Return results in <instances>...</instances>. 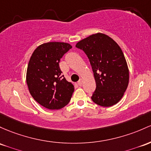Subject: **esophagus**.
<instances>
[{
    "mask_svg": "<svg viewBox=\"0 0 151 151\" xmlns=\"http://www.w3.org/2000/svg\"><path fill=\"white\" fill-rule=\"evenodd\" d=\"M77 84H78L79 86H82V84H83V81H82V79H79V82H78V83H77Z\"/></svg>",
    "mask_w": 151,
    "mask_h": 151,
    "instance_id": "1",
    "label": "esophagus"
}]
</instances>
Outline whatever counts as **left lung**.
<instances>
[{"mask_svg": "<svg viewBox=\"0 0 151 151\" xmlns=\"http://www.w3.org/2000/svg\"><path fill=\"white\" fill-rule=\"evenodd\" d=\"M76 47L84 51L94 73L96 89L91 97L97 105L110 107L122 99L129 82V70L118 44L101 33L79 41Z\"/></svg>", "mask_w": 151, "mask_h": 151, "instance_id": "obj_1", "label": "left lung"}]
</instances>
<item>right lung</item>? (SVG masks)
<instances>
[{
  "label": "right lung",
  "instance_id": "obj_1",
  "mask_svg": "<svg viewBox=\"0 0 151 151\" xmlns=\"http://www.w3.org/2000/svg\"><path fill=\"white\" fill-rule=\"evenodd\" d=\"M72 46L64 42H48L33 52L28 64L26 83L36 102L49 110H59L70 101L74 85L62 75L59 62Z\"/></svg>",
  "mask_w": 151,
  "mask_h": 151
}]
</instances>
